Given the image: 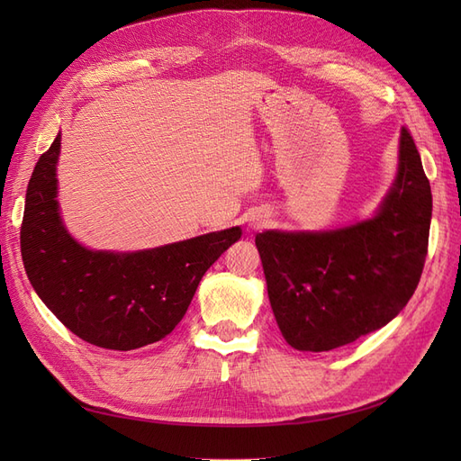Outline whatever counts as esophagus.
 <instances>
[{
  "mask_svg": "<svg viewBox=\"0 0 461 461\" xmlns=\"http://www.w3.org/2000/svg\"><path fill=\"white\" fill-rule=\"evenodd\" d=\"M265 222H267V219H265V215H261V213H256V215H252V219H249V227L252 229H261Z\"/></svg>",
  "mask_w": 461,
  "mask_h": 461,
  "instance_id": "esophagus-1",
  "label": "esophagus"
}]
</instances>
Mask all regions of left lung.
Returning a JSON list of instances; mask_svg holds the SVG:
<instances>
[{"label":"left lung","mask_w":461,"mask_h":461,"mask_svg":"<svg viewBox=\"0 0 461 461\" xmlns=\"http://www.w3.org/2000/svg\"><path fill=\"white\" fill-rule=\"evenodd\" d=\"M432 213L430 185L402 129L398 173L371 219L319 232L256 236L271 308L285 340L329 352L390 323L420 285Z\"/></svg>","instance_id":"1"}]
</instances>
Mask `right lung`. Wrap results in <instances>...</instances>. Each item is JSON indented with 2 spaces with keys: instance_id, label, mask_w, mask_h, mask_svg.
I'll use <instances>...</instances> for the list:
<instances>
[{
  "instance_id": "right-lung-1",
  "label": "right lung",
  "mask_w": 461,
  "mask_h": 461,
  "mask_svg": "<svg viewBox=\"0 0 461 461\" xmlns=\"http://www.w3.org/2000/svg\"><path fill=\"white\" fill-rule=\"evenodd\" d=\"M61 134L41 153L21 227V254L36 294L78 339L107 350H136L165 339L185 317L202 276L240 227L140 252H102L78 244L58 203Z\"/></svg>"
}]
</instances>
